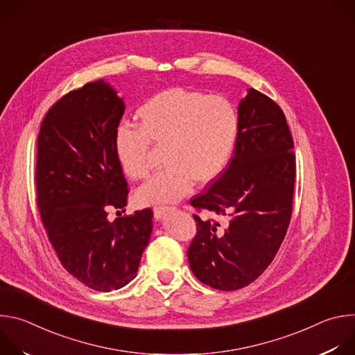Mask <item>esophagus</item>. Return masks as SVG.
<instances>
[{"mask_svg": "<svg viewBox=\"0 0 355 355\" xmlns=\"http://www.w3.org/2000/svg\"><path fill=\"white\" fill-rule=\"evenodd\" d=\"M170 211H173V208H170V207H156L155 208V218L157 220H162Z\"/></svg>", "mask_w": 355, "mask_h": 355, "instance_id": "1", "label": "esophagus"}]
</instances>
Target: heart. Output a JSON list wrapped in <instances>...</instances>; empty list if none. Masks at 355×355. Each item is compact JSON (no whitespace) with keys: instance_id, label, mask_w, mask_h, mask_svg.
<instances>
[{"instance_id":"1","label":"heart","mask_w":355,"mask_h":355,"mask_svg":"<svg viewBox=\"0 0 355 355\" xmlns=\"http://www.w3.org/2000/svg\"><path fill=\"white\" fill-rule=\"evenodd\" d=\"M140 129L121 123L115 153L122 171L144 180L153 170L150 144L164 147L167 166L136 191L140 205H157L184 198L195 185L216 180L229 164L237 144L240 121L236 107L223 95L170 88L137 110Z\"/></svg>"}]
</instances>
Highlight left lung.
<instances>
[{
  "label": "left lung",
  "instance_id": "obj_1",
  "mask_svg": "<svg viewBox=\"0 0 355 355\" xmlns=\"http://www.w3.org/2000/svg\"><path fill=\"white\" fill-rule=\"evenodd\" d=\"M237 114L240 132L229 167L191 200L229 218L220 229L193 215L196 234L187 252L193 275L220 291L247 286L271 264L286 234L295 187L293 140L282 110L248 88Z\"/></svg>",
  "mask_w": 355,
  "mask_h": 355
}]
</instances>
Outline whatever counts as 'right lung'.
I'll return each instance as SVG.
<instances>
[{"mask_svg":"<svg viewBox=\"0 0 355 355\" xmlns=\"http://www.w3.org/2000/svg\"><path fill=\"white\" fill-rule=\"evenodd\" d=\"M123 112V98L98 80L59 99L37 136L36 200L49 240L73 277L103 292L137 275L153 230L151 209L108 220L110 207L128 204V182L115 153Z\"/></svg>","mask_w":355,"mask_h":355,"instance_id":"obj_1","label":"right lung"}]
</instances>
